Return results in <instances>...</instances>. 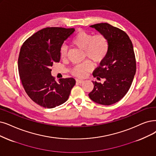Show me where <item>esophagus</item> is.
I'll return each instance as SVG.
<instances>
[{
    "mask_svg": "<svg viewBox=\"0 0 156 156\" xmlns=\"http://www.w3.org/2000/svg\"><path fill=\"white\" fill-rule=\"evenodd\" d=\"M76 82L77 83H83V82H84V80H80V79H76Z\"/></svg>",
    "mask_w": 156,
    "mask_h": 156,
    "instance_id": "34e87169",
    "label": "esophagus"
}]
</instances>
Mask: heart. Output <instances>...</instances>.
Segmentation results:
<instances>
[{"label": "heart", "instance_id": "1", "mask_svg": "<svg viewBox=\"0 0 156 156\" xmlns=\"http://www.w3.org/2000/svg\"><path fill=\"white\" fill-rule=\"evenodd\" d=\"M73 45L83 49L85 52L86 56L94 63L101 62L108 54L109 42L108 38L104 34H97L80 30L73 36L72 40ZM68 48L66 45H63L60 49V56L65 58L67 55ZM92 68L91 64L88 61L75 66L72 70L73 76L83 77Z\"/></svg>", "mask_w": 156, "mask_h": 156}]
</instances>
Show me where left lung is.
<instances>
[{
    "label": "left lung",
    "instance_id": "obj_1",
    "mask_svg": "<svg viewBox=\"0 0 156 156\" xmlns=\"http://www.w3.org/2000/svg\"><path fill=\"white\" fill-rule=\"evenodd\" d=\"M90 27L107 37L109 47L106 57L93 73V77L105 81H92L94 88L88 95L93 102L109 105L120 101L132 84L136 70L133 45L123 30L108 23Z\"/></svg>",
    "mask_w": 156,
    "mask_h": 156
}]
</instances>
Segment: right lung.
Returning <instances> with one entry per match:
<instances>
[{
    "label": "right lung",
    "mask_w": 156,
    "mask_h": 156,
    "mask_svg": "<svg viewBox=\"0 0 156 156\" xmlns=\"http://www.w3.org/2000/svg\"><path fill=\"white\" fill-rule=\"evenodd\" d=\"M75 29L47 27L25 41L18 61V72L23 88L33 101L40 106L53 108L65 103L76 84L73 78L52 76L53 63L60 61L62 45Z\"/></svg>",
    "instance_id": "obj_1"
}]
</instances>
